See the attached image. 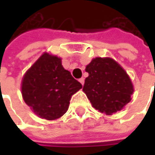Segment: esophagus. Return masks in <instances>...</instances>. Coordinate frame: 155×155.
Returning <instances> with one entry per match:
<instances>
[{
  "label": "esophagus",
  "instance_id": "esophagus-1",
  "mask_svg": "<svg viewBox=\"0 0 155 155\" xmlns=\"http://www.w3.org/2000/svg\"><path fill=\"white\" fill-rule=\"evenodd\" d=\"M79 82H80L81 83V84H82V85H84V78H81L80 79H79Z\"/></svg>",
  "mask_w": 155,
  "mask_h": 155
}]
</instances>
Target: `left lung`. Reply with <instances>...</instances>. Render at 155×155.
I'll return each instance as SVG.
<instances>
[{
	"label": "left lung",
	"instance_id": "obj_1",
	"mask_svg": "<svg viewBox=\"0 0 155 155\" xmlns=\"http://www.w3.org/2000/svg\"><path fill=\"white\" fill-rule=\"evenodd\" d=\"M89 73L84 92L93 108L106 115L123 109L131 101L134 87L124 69L110 58H96L85 68Z\"/></svg>",
	"mask_w": 155,
	"mask_h": 155
}]
</instances>
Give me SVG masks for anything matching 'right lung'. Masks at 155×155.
<instances>
[{
	"instance_id": "right-lung-1",
	"label": "right lung",
	"mask_w": 155,
	"mask_h": 155,
	"mask_svg": "<svg viewBox=\"0 0 155 155\" xmlns=\"http://www.w3.org/2000/svg\"><path fill=\"white\" fill-rule=\"evenodd\" d=\"M82 84L63 67L61 58L45 52L24 75L21 93L37 116L58 119L67 111L71 96Z\"/></svg>"
}]
</instances>
